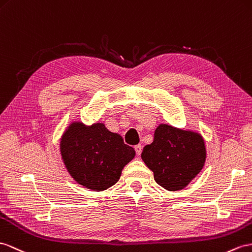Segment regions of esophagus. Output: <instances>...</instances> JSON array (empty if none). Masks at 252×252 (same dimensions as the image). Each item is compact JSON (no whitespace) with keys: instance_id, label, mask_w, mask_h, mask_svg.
I'll return each mask as SVG.
<instances>
[{"instance_id":"esophagus-1","label":"esophagus","mask_w":252,"mask_h":252,"mask_svg":"<svg viewBox=\"0 0 252 252\" xmlns=\"http://www.w3.org/2000/svg\"><path fill=\"white\" fill-rule=\"evenodd\" d=\"M134 151H136V154H137L138 156L141 155V153H142V145L138 144V145L134 146Z\"/></svg>"}]
</instances>
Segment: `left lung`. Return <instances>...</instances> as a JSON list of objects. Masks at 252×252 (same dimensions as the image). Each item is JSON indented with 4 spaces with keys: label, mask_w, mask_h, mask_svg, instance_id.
Instances as JSON below:
<instances>
[{
    "label": "left lung",
    "mask_w": 252,
    "mask_h": 252,
    "mask_svg": "<svg viewBox=\"0 0 252 252\" xmlns=\"http://www.w3.org/2000/svg\"><path fill=\"white\" fill-rule=\"evenodd\" d=\"M141 157L153 171L158 185L176 191L199 174L206 150L200 133L160 124L155 130L154 141L144 146Z\"/></svg>",
    "instance_id": "obj_1"
}]
</instances>
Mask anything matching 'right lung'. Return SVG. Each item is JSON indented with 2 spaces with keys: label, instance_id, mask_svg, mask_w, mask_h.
<instances>
[{
  "label": "right lung",
  "instance_id": "obj_1",
  "mask_svg": "<svg viewBox=\"0 0 252 252\" xmlns=\"http://www.w3.org/2000/svg\"><path fill=\"white\" fill-rule=\"evenodd\" d=\"M60 149L72 179L93 191L113 186L136 155L119 133L108 130L102 123L91 126L72 123L61 139Z\"/></svg>",
  "mask_w": 252,
  "mask_h": 252
}]
</instances>
